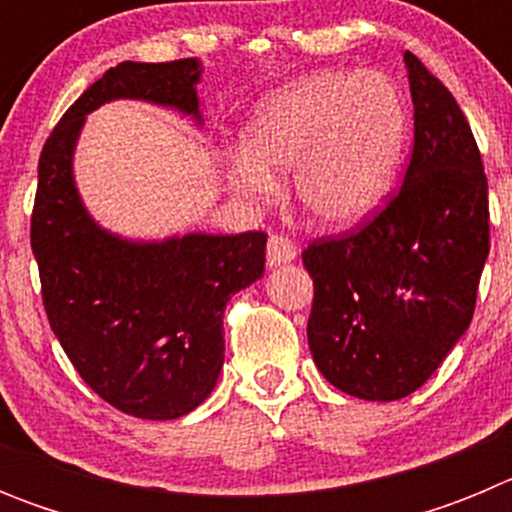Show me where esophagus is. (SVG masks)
<instances>
[{
	"instance_id": "1",
	"label": "esophagus",
	"mask_w": 512,
	"mask_h": 512,
	"mask_svg": "<svg viewBox=\"0 0 512 512\" xmlns=\"http://www.w3.org/2000/svg\"><path fill=\"white\" fill-rule=\"evenodd\" d=\"M297 259V246L284 235H271L269 243H266V266L269 269H277V266L289 264V261Z\"/></svg>"
}]
</instances>
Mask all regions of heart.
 <instances>
[{
  "instance_id": "obj_1",
  "label": "heart",
  "mask_w": 512,
  "mask_h": 512,
  "mask_svg": "<svg viewBox=\"0 0 512 512\" xmlns=\"http://www.w3.org/2000/svg\"><path fill=\"white\" fill-rule=\"evenodd\" d=\"M405 107L377 71H320L297 79L253 110L228 182L246 202L274 197V176L292 169V197L312 223L364 220L395 182Z\"/></svg>"
}]
</instances>
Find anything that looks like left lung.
Listing matches in <instances>:
<instances>
[{
    "instance_id": "obj_1",
    "label": "left lung",
    "mask_w": 512,
    "mask_h": 512,
    "mask_svg": "<svg viewBox=\"0 0 512 512\" xmlns=\"http://www.w3.org/2000/svg\"><path fill=\"white\" fill-rule=\"evenodd\" d=\"M415 143L400 192L372 223L302 253L315 297L312 361L359 400L408 397L467 333L490 253L487 176L467 117L405 53Z\"/></svg>"
}]
</instances>
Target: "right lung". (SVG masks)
Masks as SVG:
<instances>
[{
	"instance_id": "obj_1",
	"label": "right lung",
	"mask_w": 512,
	"mask_h": 512,
	"mask_svg": "<svg viewBox=\"0 0 512 512\" xmlns=\"http://www.w3.org/2000/svg\"><path fill=\"white\" fill-rule=\"evenodd\" d=\"M200 81V58L117 63L66 110L38 164L30 243L48 323L104 402L146 420L192 413L215 390L225 302L264 277L266 235L122 238L81 200L74 153L87 115L115 99L156 104L202 128Z\"/></svg>"
}]
</instances>
